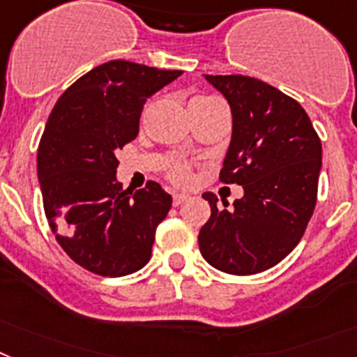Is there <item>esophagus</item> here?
I'll return each mask as SVG.
<instances>
[{
  "instance_id": "1",
  "label": "esophagus",
  "mask_w": 357,
  "mask_h": 357,
  "mask_svg": "<svg viewBox=\"0 0 357 357\" xmlns=\"http://www.w3.org/2000/svg\"><path fill=\"white\" fill-rule=\"evenodd\" d=\"M188 197H190L188 194H174V197H172L174 206H178V205H181V203H185Z\"/></svg>"
}]
</instances>
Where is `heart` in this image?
Instances as JSON below:
<instances>
[{"label":"heart","mask_w":357,"mask_h":357,"mask_svg":"<svg viewBox=\"0 0 357 357\" xmlns=\"http://www.w3.org/2000/svg\"><path fill=\"white\" fill-rule=\"evenodd\" d=\"M214 100V98H206V96H199V98H194L190 103H203V101ZM169 176L176 181V183H188L192 179V172H190V167L188 163L181 160H174L169 165Z\"/></svg>","instance_id":"1"}]
</instances>
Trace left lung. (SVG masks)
Returning <instances> with one entry per match:
<instances>
[{"label": "left lung", "mask_w": 357, "mask_h": 357, "mask_svg": "<svg viewBox=\"0 0 357 357\" xmlns=\"http://www.w3.org/2000/svg\"><path fill=\"white\" fill-rule=\"evenodd\" d=\"M205 79L232 112L220 179L241 185L243 197L221 211L214 194H203L212 212L197 236L199 250L218 271L257 274L303 238L316 206L321 142L303 107L268 83L239 74Z\"/></svg>", "instance_id": "8db88e82"}]
</instances>
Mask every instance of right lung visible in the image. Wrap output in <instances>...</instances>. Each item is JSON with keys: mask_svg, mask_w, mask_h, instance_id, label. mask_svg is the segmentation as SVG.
<instances>
[{"mask_svg": "<svg viewBox=\"0 0 357 357\" xmlns=\"http://www.w3.org/2000/svg\"><path fill=\"white\" fill-rule=\"evenodd\" d=\"M183 74L139 63H103L56 101L38 149L45 215L58 243L86 271L132 274L151 259L172 196L154 181L136 192L116 178L118 158L139 132L146 100Z\"/></svg>", "mask_w": 357, "mask_h": 357, "instance_id": "right-lung-1", "label": "right lung"}]
</instances>
